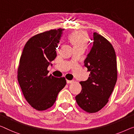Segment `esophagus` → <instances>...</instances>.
<instances>
[{"mask_svg":"<svg viewBox=\"0 0 134 134\" xmlns=\"http://www.w3.org/2000/svg\"><path fill=\"white\" fill-rule=\"evenodd\" d=\"M74 82V81L73 80H67V83H73Z\"/></svg>","mask_w":134,"mask_h":134,"instance_id":"1","label":"esophagus"}]
</instances>
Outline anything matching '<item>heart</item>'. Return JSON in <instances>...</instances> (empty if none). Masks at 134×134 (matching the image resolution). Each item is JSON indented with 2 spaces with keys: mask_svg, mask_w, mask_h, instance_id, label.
I'll return each instance as SVG.
<instances>
[{
  "mask_svg": "<svg viewBox=\"0 0 134 134\" xmlns=\"http://www.w3.org/2000/svg\"><path fill=\"white\" fill-rule=\"evenodd\" d=\"M69 41L72 44L73 47H84L88 44V36L84 32L81 31H75L69 34L68 37Z\"/></svg>",
  "mask_w": 134,
  "mask_h": 134,
  "instance_id": "obj_1",
  "label": "heart"
}]
</instances>
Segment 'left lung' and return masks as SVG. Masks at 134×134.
I'll list each match as a JSON object with an SVG mask.
<instances>
[{
    "instance_id": "1",
    "label": "left lung",
    "mask_w": 134,
    "mask_h": 134,
    "mask_svg": "<svg viewBox=\"0 0 134 134\" xmlns=\"http://www.w3.org/2000/svg\"><path fill=\"white\" fill-rule=\"evenodd\" d=\"M93 47L84 61L90 71L88 79L80 82L82 90L75 97L80 108L95 113L107 105L117 79L115 50L108 40L97 32L93 34Z\"/></svg>"
}]
</instances>
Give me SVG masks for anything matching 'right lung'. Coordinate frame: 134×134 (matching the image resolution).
<instances>
[{
	"label": "right lung",
	"mask_w": 134,
	"mask_h": 134,
	"mask_svg": "<svg viewBox=\"0 0 134 134\" xmlns=\"http://www.w3.org/2000/svg\"><path fill=\"white\" fill-rule=\"evenodd\" d=\"M64 29H51L32 37L25 45L17 71V79L29 104L38 111L52 107L58 94L65 85L64 77L48 75L47 68L57 57Z\"/></svg>",
	"instance_id": "obj_1"
}]
</instances>
